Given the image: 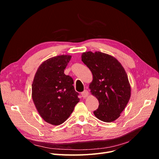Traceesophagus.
I'll return each mask as SVG.
<instances>
[{
	"instance_id": "34e87169",
	"label": "esophagus",
	"mask_w": 159,
	"mask_h": 159,
	"mask_svg": "<svg viewBox=\"0 0 159 159\" xmlns=\"http://www.w3.org/2000/svg\"><path fill=\"white\" fill-rule=\"evenodd\" d=\"M81 95L83 97V98H86L89 95L88 91V90H84V91H83V92L81 93Z\"/></svg>"
}]
</instances>
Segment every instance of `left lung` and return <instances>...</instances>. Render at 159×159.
Instances as JSON below:
<instances>
[{
    "instance_id": "left-lung-1",
    "label": "left lung",
    "mask_w": 159,
    "mask_h": 159,
    "mask_svg": "<svg viewBox=\"0 0 159 159\" xmlns=\"http://www.w3.org/2000/svg\"><path fill=\"white\" fill-rule=\"evenodd\" d=\"M81 57L93 75L89 88L99 103L98 109L93 111L95 116L103 122L115 121L131 97V86L126 71L116 58L104 53L86 52Z\"/></svg>"
}]
</instances>
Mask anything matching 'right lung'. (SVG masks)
<instances>
[{"mask_svg": "<svg viewBox=\"0 0 159 159\" xmlns=\"http://www.w3.org/2000/svg\"><path fill=\"white\" fill-rule=\"evenodd\" d=\"M71 56L49 58L37 69L32 84L33 103L46 122L57 126L64 122L80 101L73 79L64 73Z\"/></svg>", "mask_w": 159, "mask_h": 159, "instance_id": "obj_1", "label": "right lung"}]
</instances>
